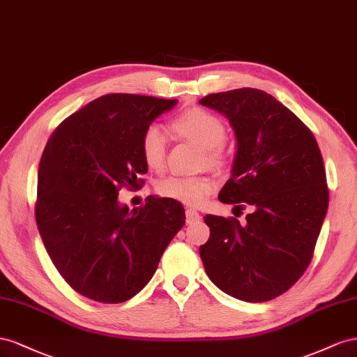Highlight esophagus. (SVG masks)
<instances>
[{
    "label": "esophagus",
    "mask_w": 357,
    "mask_h": 357,
    "mask_svg": "<svg viewBox=\"0 0 357 357\" xmlns=\"http://www.w3.org/2000/svg\"><path fill=\"white\" fill-rule=\"evenodd\" d=\"M200 218H202V217H200V213H199L196 209L188 208V209L185 211V221H187V224L196 222V221H199Z\"/></svg>",
    "instance_id": "1"
}]
</instances>
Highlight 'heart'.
<instances>
[{
    "mask_svg": "<svg viewBox=\"0 0 357 357\" xmlns=\"http://www.w3.org/2000/svg\"><path fill=\"white\" fill-rule=\"evenodd\" d=\"M170 127L175 135L195 142L202 148V166L208 165L217 170L229 166L230 151L224 145L227 130L220 116L202 107H191L173 118ZM140 152L145 165L151 170H161L165 167L167 144L165 135L157 126L145 128L140 139ZM215 185V179L209 175L167 176L157 184V192L161 197L196 206L212 195Z\"/></svg>",
    "mask_w": 357,
    "mask_h": 357,
    "instance_id": "1",
    "label": "heart"
}]
</instances>
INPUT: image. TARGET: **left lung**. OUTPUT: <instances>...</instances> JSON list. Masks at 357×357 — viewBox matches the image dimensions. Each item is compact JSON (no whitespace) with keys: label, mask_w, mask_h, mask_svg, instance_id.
<instances>
[{"label":"left lung","mask_w":357,"mask_h":357,"mask_svg":"<svg viewBox=\"0 0 357 357\" xmlns=\"http://www.w3.org/2000/svg\"><path fill=\"white\" fill-rule=\"evenodd\" d=\"M200 105L226 115L238 140L218 200L251 208L243 222L208 213L211 235L199 248L203 266L233 298L275 299L307 271L328 212L317 140L290 109L256 88L209 94Z\"/></svg>","instance_id":"1"}]
</instances>
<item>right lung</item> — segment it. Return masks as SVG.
<instances>
[{
	"label": "right lung",
	"mask_w": 357,
	"mask_h": 357,
	"mask_svg": "<svg viewBox=\"0 0 357 357\" xmlns=\"http://www.w3.org/2000/svg\"><path fill=\"white\" fill-rule=\"evenodd\" d=\"M175 105L106 94L66 118L47 140L38 165L36 222L61 277L88 299L133 298L185 224L178 200L149 196L133 211L118 203L122 187L145 184L142 135Z\"/></svg>",
	"instance_id": "add662e5"
}]
</instances>
